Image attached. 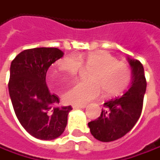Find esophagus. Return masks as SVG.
Instances as JSON below:
<instances>
[{
    "label": "esophagus",
    "instance_id": "obj_1",
    "mask_svg": "<svg viewBox=\"0 0 160 160\" xmlns=\"http://www.w3.org/2000/svg\"><path fill=\"white\" fill-rule=\"evenodd\" d=\"M73 109H76V108H85L87 107V105H72V106Z\"/></svg>",
    "mask_w": 160,
    "mask_h": 160
}]
</instances>
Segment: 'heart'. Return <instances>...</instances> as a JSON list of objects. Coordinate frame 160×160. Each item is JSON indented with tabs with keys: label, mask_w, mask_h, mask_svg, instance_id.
I'll return each instance as SVG.
<instances>
[{
	"label": "heart",
	"mask_w": 160,
	"mask_h": 160,
	"mask_svg": "<svg viewBox=\"0 0 160 160\" xmlns=\"http://www.w3.org/2000/svg\"><path fill=\"white\" fill-rule=\"evenodd\" d=\"M82 65L91 69L88 81H78L63 94L65 102L73 105H84L98 98L101 89L106 96H115L125 90L132 81V71L128 64L120 62L107 52H94L84 54H71L58 63L60 72L74 78Z\"/></svg>",
	"instance_id": "heart-1"
}]
</instances>
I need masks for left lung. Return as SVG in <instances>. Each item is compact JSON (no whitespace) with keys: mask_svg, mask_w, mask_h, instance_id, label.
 <instances>
[{"mask_svg":"<svg viewBox=\"0 0 160 160\" xmlns=\"http://www.w3.org/2000/svg\"><path fill=\"white\" fill-rule=\"evenodd\" d=\"M132 68V82L121 97L107 101L100 116L88 123L91 134L97 140L109 142L129 132L139 120L143 106L147 82L140 61L127 57Z\"/></svg>","mask_w":160,"mask_h":160,"instance_id":"obj_1","label":"left lung"}]
</instances>
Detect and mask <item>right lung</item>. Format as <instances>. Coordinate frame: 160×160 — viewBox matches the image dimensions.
Returning a JSON list of instances; mask_svg holds the SVG:
<instances>
[{
	"label": "right lung",
	"instance_id": "right-lung-1",
	"mask_svg": "<svg viewBox=\"0 0 160 160\" xmlns=\"http://www.w3.org/2000/svg\"><path fill=\"white\" fill-rule=\"evenodd\" d=\"M63 56L54 47L24 50L11 62L9 93L18 120L33 137L51 141L64 132L71 106L59 107V98L46 85L48 68Z\"/></svg>",
	"mask_w": 160,
	"mask_h": 160
}]
</instances>
